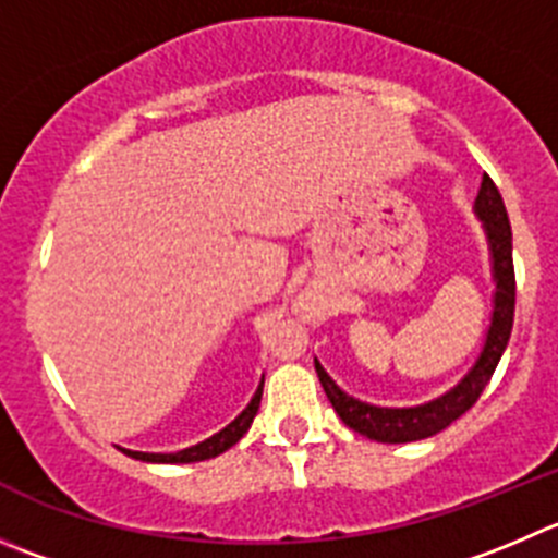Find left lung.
Segmentation results:
<instances>
[{
  "mask_svg": "<svg viewBox=\"0 0 558 558\" xmlns=\"http://www.w3.org/2000/svg\"><path fill=\"white\" fill-rule=\"evenodd\" d=\"M476 216L482 219L485 227L487 246H490V263H493V282H496V295H493V317L490 328H487L485 348H482L480 359L474 367L469 369L463 380L447 395L438 397L433 402H424L416 408H378L369 402L355 400V397L344 395L320 362L315 359L317 378H320L323 391L331 400L333 411L339 413L344 424L355 433L367 435L373 441L380 444H408V441H422L429 435L447 429L454 418L463 416L480 395L485 391L487 380L496 373L501 353L509 342L514 320V265H512V227H509L507 208L498 194L496 183L490 178H482L480 194L474 203Z\"/></svg>",
  "mask_w": 558,
  "mask_h": 558,
  "instance_id": "obj_1",
  "label": "left lung"
}]
</instances>
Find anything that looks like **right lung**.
I'll use <instances>...</instances> for the list:
<instances>
[{
    "label": "right lung",
    "mask_w": 558,
    "mask_h": 558,
    "mask_svg": "<svg viewBox=\"0 0 558 558\" xmlns=\"http://www.w3.org/2000/svg\"><path fill=\"white\" fill-rule=\"evenodd\" d=\"M263 384L265 378L259 380L257 391H254L252 402H248L246 408L241 411V416L235 418V422L227 424L225 429H219L216 435H210L208 441L196 444V447H189V449H180V452H172V454H156V452H131V449H123L129 458L134 460H145V463H199V460H210L216 458V454L227 452L230 447H235L238 441H241L243 435H246V429L252 427L254 416H257V408H259V397H263Z\"/></svg>",
    "instance_id": "add662e5"
}]
</instances>
